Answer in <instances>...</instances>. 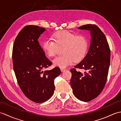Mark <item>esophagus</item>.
Segmentation results:
<instances>
[{
	"label": "esophagus",
	"instance_id": "esophagus-1",
	"mask_svg": "<svg viewBox=\"0 0 121 121\" xmlns=\"http://www.w3.org/2000/svg\"><path fill=\"white\" fill-rule=\"evenodd\" d=\"M61 71L63 72H65V71H66V69L65 68H61Z\"/></svg>",
	"mask_w": 121,
	"mask_h": 121
}]
</instances>
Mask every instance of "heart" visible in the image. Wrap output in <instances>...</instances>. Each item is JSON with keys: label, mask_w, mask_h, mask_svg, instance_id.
<instances>
[{"label": "heart", "mask_w": 121, "mask_h": 121, "mask_svg": "<svg viewBox=\"0 0 121 121\" xmlns=\"http://www.w3.org/2000/svg\"><path fill=\"white\" fill-rule=\"evenodd\" d=\"M43 49L49 57H53L57 54L59 48H62L63 55L53 60L54 65L65 68L72 65L75 60L83 59L87 52L88 40L86 36L77 35L67 30L56 33L52 39H46L43 43Z\"/></svg>", "instance_id": "b5f03b06"}]
</instances>
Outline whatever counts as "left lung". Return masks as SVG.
Returning <instances> with one entry per match:
<instances>
[{
    "mask_svg": "<svg viewBox=\"0 0 121 121\" xmlns=\"http://www.w3.org/2000/svg\"><path fill=\"white\" fill-rule=\"evenodd\" d=\"M79 29L91 31L89 50L81 62L71 69L70 83L74 95L81 101L88 102L101 93L107 80L110 63V49L107 38L97 25L86 24ZM83 69L84 73L76 70Z\"/></svg>",
    "mask_w": 121,
    "mask_h": 121,
    "instance_id": "obj_1",
    "label": "left lung"
}]
</instances>
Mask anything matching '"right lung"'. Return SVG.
<instances>
[{"mask_svg": "<svg viewBox=\"0 0 121 121\" xmlns=\"http://www.w3.org/2000/svg\"><path fill=\"white\" fill-rule=\"evenodd\" d=\"M45 30L36 25L25 26L15 38L12 62L18 84L23 93L32 101L42 103L53 94L54 80L61 73L59 67L43 71L52 65L38 39Z\"/></svg>", "mask_w": 121, "mask_h": 121, "instance_id": "add662e5", "label": "right lung"}]
</instances>
